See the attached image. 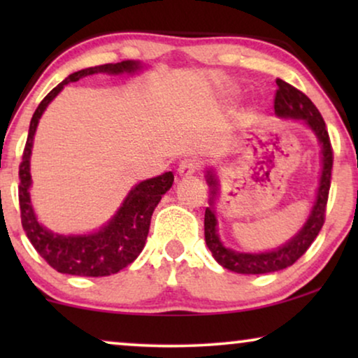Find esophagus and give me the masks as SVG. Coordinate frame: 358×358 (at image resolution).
Returning a JSON list of instances; mask_svg holds the SVG:
<instances>
[{
    "label": "esophagus",
    "mask_w": 358,
    "mask_h": 358,
    "mask_svg": "<svg viewBox=\"0 0 358 358\" xmlns=\"http://www.w3.org/2000/svg\"><path fill=\"white\" fill-rule=\"evenodd\" d=\"M199 168H200V163L197 159H184L180 161L178 173L179 176H182V178H187V176H192L194 173H197Z\"/></svg>",
    "instance_id": "esophagus-1"
}]
</instances>
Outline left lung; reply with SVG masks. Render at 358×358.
Wrapping results in <instances>:
<instances>
[{"instance_id": "left-lung-1", "label": "left lung", "mask_w": 358, "mask_h": 358, "mask_svg": "<svg viewBox=\"0 0 358 358\" xmlns=\"http://www.w3.org/2000/svg\"><path fill=\"white\" fill-rule=\"evenodd\" d=\"M275 83L277 92L275 101H273L275 114L278 117H285V119L303 120L315 131L317 140H320L322 153L320 187H317L316 202L313 205L310 217H308L306 223L303 224V228L290 241L268 252H238L233 251V249L224 248L223 243L220 241L217 217H215L213 212V203L218 194V180L213 171H207V182L210 185V195L212 197H210V207L205 210V243H207L208 249L212 251V256L220 266L238 273H268L290 267L292 264H295L308 251V248L316 239L317 233L321 231L326 218V205L331 187L332 161H334L326 124L322 120L320 110L316 109V106L313 104L310 97L303 94L300 90H296V87L288 85L283 80H277Z\"/></svg>"}]
</instances>
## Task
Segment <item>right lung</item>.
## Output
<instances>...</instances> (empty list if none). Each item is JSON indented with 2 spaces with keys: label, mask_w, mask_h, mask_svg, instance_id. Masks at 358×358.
Segmentation results:
<instances>
[{
  "label": "right lung",
  "mask_w": 358,
  "mask_h": 358,
  "mask_svg": "<svg viewBox=\"0 0 358 358\" xmlns=\"http://www.w3.org/2000/svg\"><path fill=\"white\" fill-rule=\"evenodd\" d=\"M141 68L140 62L125 60L120 63H107V65L91 66L71 73L60 85L43 97L41 104L34 112L26 146H24L22 161L19 164V207H21V222L29 241L36 251L45 259L48 266L60 273L80 277H106L117 273L129 266L143 251L146 236L150 231L151 215L156 205L159 203L163 194L168 192L174 182V174L164 173L158 178L146 179L136 184L130 190L122 207L104 224L99 231L91 234H75L63 236L52 233L37 222L31 203V153L34 145L38 119H41L47 106L55 99L65 85L75 83L81 78L94 75V73H109V75H122V73H135Z\"/></svg>",
  "instance_id": "1"
}]
</instances>
